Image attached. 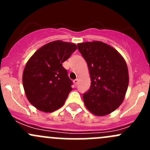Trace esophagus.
Wrapping results in <instances>:
<instances>
[{
    "label": "esophagus",
    "mask_w": 150,
    "mask_h": 150,
    "mask_svg": "<svg viewBox=\"0 0 150 150\" xmlns=\"http://www.w3.org/2000/svg\"><path fill=\"white\" fill-rule=\"evenodd\" d=\"M73 83H74V84L75 85V86H77V85H78V79H75V80H74V81H73Z\"/></svg>",
    "instance_id": "34e87169"
}]
</instances>
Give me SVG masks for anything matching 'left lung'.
<instances>
[{
    "label": "left lung",
    "mask_w": 150,
    "mask_h": 150,
    "mask_svg": "<svg viewBox=\"0 0 150 150\" xmlns=\"http://www.w3.org/2000/svg\"><path fill=\"white\" fill-rule=\"evenodd\" d=\"M78 50L88 67L91 87L83 98L88 110L103 116L122 104L128 86V72L122 57L101 41L78 43Z\"/></svg>",
    "instance_id": "left-lung-1"
}]
</instances>
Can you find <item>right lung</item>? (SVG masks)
<instances>
[{"label": "right lung", "mask_w": 150, "mask_h": 150, "mask_svg": "<svg viewBox=\"0 0 150 150\" xmlns=\"http://www.w3.org/2000/svg\"><path fill=\"white\" fill-rule=\"evenodd\" d=\"M77 48L75 43L55 40L39 48L28 60L22 82L28 101L38 110L51 112L64 104L72 82L62 63Z\"/></svg>", "instance_id": "1"}]
</instances>
